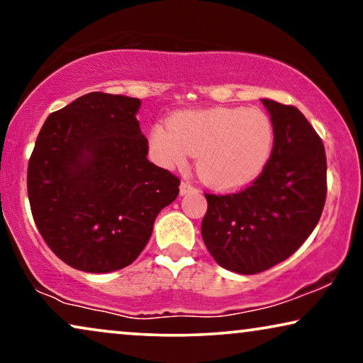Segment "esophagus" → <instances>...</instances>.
Listing matches in <instances>:
<instances>
[{"instance_id": "1", "label": "esophagus", "mask_w": 363, "mask_h": 363, "mask_svg": "<svg viewBox=\"0 0 363 363\" xmlns=\"http://www.w3.org/2000/svg\"><path fill=\"white\" fill-rule=\"evenodd\" d=\"M191 191H196V188L191 186L188 182H182V185H180L182 195H186V193H191Z\"/></svg>"}]
</instances>
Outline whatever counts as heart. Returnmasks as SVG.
<instances>
[{"label":"heart","mask_w":363,"mask_h":363,"mask_svg":"<svg viewBox=\"0 0 363 363\" xmlns=\"http://www.w3.org/2000/svg\"><path fill=\"white\" fill-rule=\"evenodd\" d=\"M150 148L162 167L186 163L196 155V172L218 190H240L264 170L274 148V128L259 111L218 107L173 116L168 127L155 125Z\"/></svg>","instance_id":"obj_1"}]
</instances>
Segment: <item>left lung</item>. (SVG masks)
<instances>
[{"label": "left lung", "mask_w": 363, "mask_h": 363, "mask_svg": "<svg viewBox=\"0 0 363 363\" xmlns=\"http://www.w3.org/2000/svg\"><path fill=\"white\" fill-rule=\"evenodd\" d=\"M274 148L250 186L205 193L203 241L225 269L257 274L299 250L320 220L327 196V158L319 133L294 106L269 99Z\"/></svg>", "instance_id": "left-lung-1"}]
</instances>
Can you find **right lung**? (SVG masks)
Segmentation results:
<instances>
[{
  "label": "right lung",
  "instance_id": "add662e5",
  "mask_svg": "<svg viewBox=\"0 0 363 363\" xmlns=\"http://www.w3.org/2000/svg\"><path fill=\"white\" fill-rule=\"evenodd\" d=\"M133 97L91 92L46 118L28 163V196L43 240L74 269L132 264L180 178L148 162Z\"/></svg>",
  "mask_w": 363,
  "mask_h": 363
}]
</instances>
